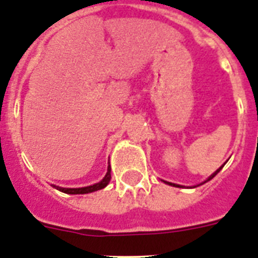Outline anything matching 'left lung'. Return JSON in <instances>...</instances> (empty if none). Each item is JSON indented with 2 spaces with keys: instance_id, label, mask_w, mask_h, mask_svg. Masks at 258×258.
<instances>
[{
  "instance_id": "left-lung-1",
  "label": "left lung",
  "mask_w": 258,
  "mask_h": 258,
  "mask_svg": "<svg viewBox=\"0 0 258 258\" xmlns=\"http://www.w3.org/2000/svg\"><path fill=\"white\" fill-rule=\"evenodd\" d=\"M222 168H223V166H222V167H221V168H219V169H217V171H215V172H214V173H213V175H211V176H210V177H209V179H208V180H206V181H209V180H211V179H213V177H214V176H215V175H217V173H218V172H219V171H221V169H222ZM206 181H204V182H202V184H205V182H206ZM166 182H167V184H169V185H173V186H180V185H176V184H172V182H168V181H166Z\"/></svg>"
}]
</instances>
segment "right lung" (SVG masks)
Wrapping results in <instances>:
<instances>
[{
    "label": "right lung",
    "mask_w": 258,
    "mask_h": 258,
    "mask_svg": "<svg viewBox=\"0 0 258 258\" xmlns=\"http://www.w3.org/2000/svg\"><path fill=\"white\" fill-rule=\"evenodd\" d=\"M109 180H111V166H108V171L107 173H105L104 179H103L100 182L94 184V185L85 186V188H61V186H56V185L53 186L56 189H58L60 192L68 193V195H85V193H91V192H95V190H99V189H103L104 186L108 185Z\"/></svg>",
    "instance_id": "add662e5"
}]
</instances>
